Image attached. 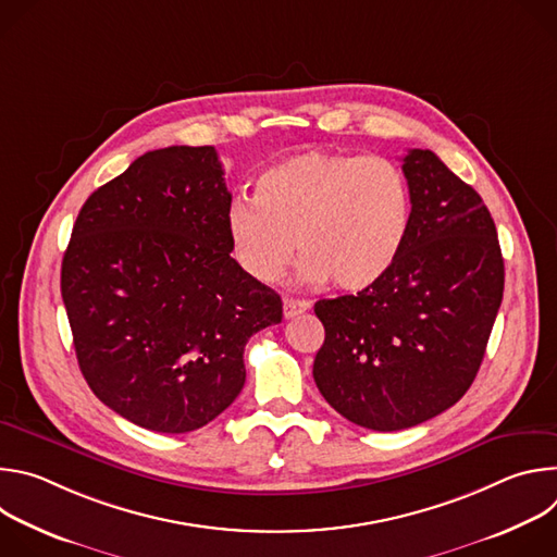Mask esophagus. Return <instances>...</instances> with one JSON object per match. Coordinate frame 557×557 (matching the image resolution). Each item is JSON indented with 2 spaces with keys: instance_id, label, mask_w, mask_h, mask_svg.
<instances>
[{
  "instance_id": "esophagus-1",
  "label": "esophagus",
  "mask_w": 557,
  "mask_h": 557,
  "mask_svg": "<svg viewBox=\"0 0 557 557\" xmlns=\"http://www.w3.org/2000/svg\"><path fill=\"white\" fill-rule=\"evenodd\" d=\"M308 308H310V301H306V299H293V297L284 299V317H286V320H293V317L306 312Z\"/></svg>"
}]
</instances>
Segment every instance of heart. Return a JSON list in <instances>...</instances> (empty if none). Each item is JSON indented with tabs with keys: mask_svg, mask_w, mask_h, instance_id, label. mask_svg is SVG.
Wrapping results in <instances>:
<instances>
[{
	"mask_svg": "<svg viewBox=\"0 0 557 557\" xmlns=\"http://www.w3.org/2000/svg\"><path fill=\"white\" fill-rule=\"evenodd\" d=\"M253 198L226 209L235 262L262 284L284 277L297 251L299 277L359 293L399 260L410 224V185L383 156L301 151L267 168Z\"/></svg>",
	"mask_w": 557,
	"mask_h": 557,
	"instance_id": "1",
	"label": "heart"
}]
</instances>
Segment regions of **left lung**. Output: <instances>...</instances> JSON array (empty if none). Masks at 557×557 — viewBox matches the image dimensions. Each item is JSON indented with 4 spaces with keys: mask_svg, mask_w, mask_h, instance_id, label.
I'll return each mask as SVG.
<instances>
[{
    "mask_svg": "<svg viewBox=\"0 0 557 557\" xmlns=\"http://www.w3.org/2000/svg\"><path fill=\"white\" fill-rule=\"evenodd\" d=\"M404 174L412 224L392 271L372 288L320 299L326 339L312 363L324 399L355 425L396 432L451 408L485 357L505 288L490 209L430 149Z\"/></svg>",
    "mask_w": 557,
    "mask_h": 557,
    "instance_id": "8db88e82",
    "label": "left lung"
}]
</instances>
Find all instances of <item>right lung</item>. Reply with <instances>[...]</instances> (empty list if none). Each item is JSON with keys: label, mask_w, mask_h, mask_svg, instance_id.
I'll use <instances>...</instances> for the list:
<instances>
[{"label": "right lung", "mask_w": 557, "mask_h": 557, "mask_svg": "<svg viewBox=\"0 0 557 557\" xmlns=\"http://www.w3.org/2000/svg\"><path fill=\"white\" fill-rule=\"evenodd\" d=\"M231 194L209 145L153 149L72 226L61 297L90 389L151 432H194L240 394L245 346L280 295L231 258Z\"/></svg>", "instance_id": "add662e5"}]
</instances>
